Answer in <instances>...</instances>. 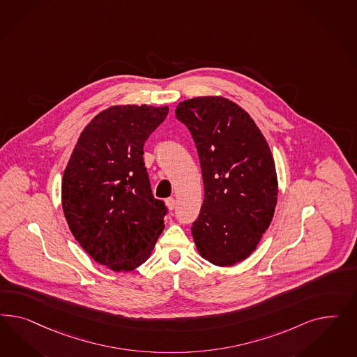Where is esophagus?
<instances>
[{
	"mask_svg": "<svg viewBox=\"0 0 357 357\" xmlns=\"http://www.w3.org/2000/svg\"><path fill=\"white\" fill-rule=\"evenodd\" d=\"M166 206H167V208H169L170 211H173L175 206H176L175 199H174V197H169V199H166Z\"/></svg>",
	"mask_w": 357,
	"mask_h": 357,
	"instance_id": "1",
	"label": "esophagus"
}]
</instances>
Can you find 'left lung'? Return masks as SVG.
<instances>
[{"instance_id":"1","label":"left lung","mask_w":357,"mask_h":357,"mask_svg":"<svg viewBox=\"0 0 357 357\" xmlns=\"http://www.w3.org/2000/svg\"><path fill=\"white\" fill-rule=\"evenodd\" d=\"M176 119L197 149L204 200L191 231L196 249L218 267L234 266L257 249L278 202L270 146L255 121L224 97L181 102Z\"/></svg>"}]
</instances>
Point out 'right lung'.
Listing matches in <instances>:
<instances>
[{"label":"right lung","instance_id":"1","mask_svg":"<svg viewBox=\"0 0 357 357\" xmlns=\"http://www.w3.org/2000/svg\"><path fill=\"white\" fill-rule=\"evenodd\" d=\"M167 112L146 105L99 112L65 167L61 204L69 229L93 259L115 272L146 261L165 227L167 209L151 194L142 148Z\"/></svg>","mask_w":357,"mask_h":357}]
</instances>
